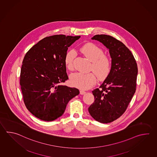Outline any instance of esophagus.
Returning a JSON list of instances; mask_svg holds the SVG:
<instances>
[{
	"mask_svg": "<svg viewBox=\"0 0 157 157\" xmlns=\"http://www.w3.org/2000/svg\"><path fill=\"white\" fill-rule=\"evenodd\" d=\"M86 93L85 91H84V90H80V94H82V95H83L85 93Z\"/></svg>",
	"mask_w": 157,
	"mask_h": 157,
	"instance_id": "1",
	"label": "esophagus"
}]
</instances>
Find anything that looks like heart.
Instances as JSON below:
<instances>
[{"mask_svg":"<svg viewBox=\"0 0 157 157\" xmlns=\"http://www.w3.org/2000/svg\"><path fill=\"white\" fill-rule=\"evenodd\" d=\"M81 52L92 63L90 69L95 73L99 80L108 77L111 71V64L109 58L105 56L101 48L92 44H87L80 49ZM76 53L74 50L67 51L64 59L66 67L69 70L73 69V61ZM94 73H75L71 74L70 82L73 86L80 90H86L91 88L96 83L97 79Z\"/></svg>","mask_w":157,"mask_h":157,"instance_id":"heart-1","label":"heart"}]
</instances>
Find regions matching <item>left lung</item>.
I'll list each match as a JSON object with an SVG mask.
<instances>
[{"label": "left lung", "instance_id": "8db88e82", "mask_svg": "<svg viewBox=\"0 0 157 157\" xmlns=\"http://www.w3.org/2000/svg\"><path fill=\"white\" fill-rule=\"evenodd\" d=\"M109 50L111 69L99 88L92 91L94 102L88 108L97 121L107 124L125 112L136 90L138 66L131 51L112 36L96 35L92 38Z\"/></svg>", "mask_w": 157, "mask_h": 157}]
</instances>
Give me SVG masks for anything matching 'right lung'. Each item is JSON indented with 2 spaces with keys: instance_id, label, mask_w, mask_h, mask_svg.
I'll return each instance as SVG.
<instances>
[{
  "instance_id": "add662e5",
  "label": "right lung",
  "mask_w": 157,
  "mask_h": 157,
  "mask_svg": "<svg viewBox=\"0 0 157 157\" xmlns=\"http://www.w3.org/2000/svg\"><path fill=\"white\" fill-rule=\"evenodd\" d=\"M79 36L46 37L26 53L21 71L20 84L24 102L33 115L52 121L63 115L67 103L79 90L63 86L68 79L64 63L68 48Z\"/></svg>"
}]
</instances>
